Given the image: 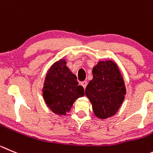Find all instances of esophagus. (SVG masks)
Wrapping results in <instances>:
<instances>
[{
  "label": "esophagus",
  "mask_w": 153,
  "mask_h": 153,
  "mask_svg": "<svg viewBox=\"0 0 153 153\" xmlns=\"http://www.w3.org/2000/svg\"><path fill=\"white\" fill-rule=\"evenodd\" d=\"M87 85H88V83H87V81H82V82H81V85L84 88V89H85L87 87Z\"/></svg>",
  "instance_id": "esophagus-1"
}]
</instances>
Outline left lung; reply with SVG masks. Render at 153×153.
<instances>
[{"mask_svg":"<svg viewBox=\"0 0 153 153\" xmlns=\"http://www.w3.org/2000/svg\"><path fill=\"white\" fill-rule=\"evenodd\" d=\"M93 79L85 89L94 115L105 119L116 114L126 94L120 69L112 60L99 61L93 68Z\"/></svg>","mask_w":153,"mask_h":153,"instance_id":"obj_1","label":"left lung"}]
</instances>
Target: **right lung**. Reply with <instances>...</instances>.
Returning a JSON list of instances; mask_svg holds the SVG:
<instances>
[{
    "label": "right lung",
    "mask_w": 153,
    "mask_h": 153,
    "mask_svg": "<svg viewBox=\"0 0 153 153\" xmlns=\"http://www.w3.org/2000/svg\"><path fill=\"white\" fill-rule=\"evenodd\" d=\"M47 106L53 113L65 115L78 98L85 96L75 74L66 66L65 59L54 62L47 73L42 90Z\"/></svg>",
    "instance_id": "1"
}]
</instances>
